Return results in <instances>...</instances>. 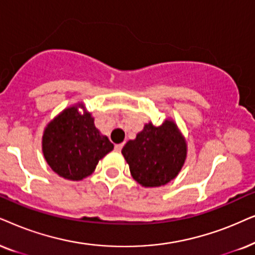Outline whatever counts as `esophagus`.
Returning <instances> with one entry per match:
<instances>
[{"instance_id":"1","label":"esophagus","mask_w":255,"mask_h":255,"mask_svg":"<svg viewBox=\"0 0 255 255\" xmlns=\"http://www.w3.org/2000/svg\"><path fill=\"white\" fill-rule=\"evenodd\" d=\"M122 147H124V143H119V144H115V150L117 151H120Z\"/></svg>"}]
</instances>
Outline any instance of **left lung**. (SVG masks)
Instances as JSON below:
<instances>
[{
    "instance_id": "obj_1",
    "label": "left lung",
    "mask_w": 255,
    "mask_h": 255,
    "mask_svg": "<svg viewBox=\"0 0 255 255\" xmlns=\"http://www.w3.org/2000/svg\"><path fill=\"white\" fill-rule=\"evenodd\" d=\"M121 152L131 177L144 188H156L177 177L185 163L188 144L176 122L168 118L161 126L151 121L145 124Z\"/></svg>"
}]
</instances>
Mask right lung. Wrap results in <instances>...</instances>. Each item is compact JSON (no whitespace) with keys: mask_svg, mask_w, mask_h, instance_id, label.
<instances>
[{"mask_svg":"<svg viewBox=\"0 0 255 255\" xmlns=\"http://www.w3.org/2000/svg\"><path fill=\"white\" fill-rule=\"evenodd\" d=\"M113 148L106 135L96 127L94 118L83 103L66 107L44 128V158L57 175L69 181L88 177Z\"/></svg>","mask_w":255,"mask_h":255,"instance_id":"right-lung-1","label":"right lung"}]
</instances>
